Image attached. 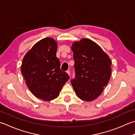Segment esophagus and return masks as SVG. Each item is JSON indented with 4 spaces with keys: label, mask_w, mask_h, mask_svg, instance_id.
Segmentation results:
<instances>
[{
    "label": "esophagus",
    "mask_w": 135,
    "mask_h": 135,
    "mask_svg": "<svg viewBox=\"0 0 135 135\" xmlns=\"http://www.w3.org/2000/svg\"><path fill=\"white\" fill-rule=\"evenodd\" d=\"M67 74H68V75H70V71L69 70H68V71H67Z\"/></svg>",
    "instance_id": "1"
}]
</instances>
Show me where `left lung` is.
<instances>
[{"instance_id":"8db88e82","label":"left lung","mask_w":135,"mask_h":135,"mask_svg":"<svg viewBox=\"0 0 135 135\" xmlns=\"http://www.w3.org/2000/svg\"><path fill=\"white\" fill-rule=\"evenodd\" d=\"M75 78L71 84L77 97L91 102L99 96L107 85L112 73L109 55L94 41L83 38L73 43Z\"/></svg>"}]
</instances>
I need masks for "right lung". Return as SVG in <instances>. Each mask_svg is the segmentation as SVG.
<instances>
[{"instance_id":"1","label":"right lung","mask_w":135,"mask_h":135,"mask_svg":"<svg viewBox=\"0 0 135 135\" xmlns=\"http://www.w3.org/2000/svg\"><path fill=\"white\" fill-rule=\"evenodd\" d=\"M57 42L45 38L38 41L24 56L21 73L31 92L44 101L58 97L64 85L70 78L60 70V62L56 57Z\"/></svg>"}]
</instances>
